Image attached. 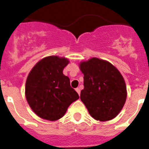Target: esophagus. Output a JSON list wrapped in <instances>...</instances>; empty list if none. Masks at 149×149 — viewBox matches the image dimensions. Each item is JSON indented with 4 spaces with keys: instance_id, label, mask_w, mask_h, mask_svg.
I'll return each mask as SVG.
<instances>
[{
    "instance_id": "1",
    "label": "esophagus",
    "mask_w": 149,
    "mask_h": 149,
    "mask_svg": "<svg viewBox=\"0 0 149 149\" xmlns=\"http://www.w3.org/2000/svg\"><path fill=\"white\" fill-rule=\"evenodd\" d=\"M75 90H76V92H77V93H78L79 95H81V89H80V88H77V89H76Z\"/></svg>"
}]
</instances>
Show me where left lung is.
I'll return each instance as SVG.
<instances>
[{
  "label": "left lung",
  "instance_id": "obj_1",
  "mask_svg": "<svg viewBox=\"0 0 149 149\" xmlns=\"http://www.w3.org/2000/svg\"><path fill=\"white\" fill-rule=\"evenodd\" d=\"M79 65L84 75L81 100L90 116L101 122L114 119L127 98L125 82L119 71L108 61L97 57Z\"/></svg>",
  "mask_w": 149,
  "mask_h": 149
}]
</instances>
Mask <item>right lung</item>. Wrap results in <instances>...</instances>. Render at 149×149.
Wrapping results in <instances>:
<instances>
[{
	"instance_id": "right-lung-1",
	"label": "right lung",
	"mask_w": 149,
	"mask_h": 149,
	"mask_svg": "<svg viewBox=\"0 0 149 149\" xmlns=\"http://www.w3.org/2000/svg\"><path fill=\"white\" fill-rule=\"evenodd\" d=\"M69 60L49 56L39 60L31 69L25 84V96L29 106L38 116L56 121L65 115L79 95L70 86V80L63 71Z\"/></svg>"
}]
</instances>
